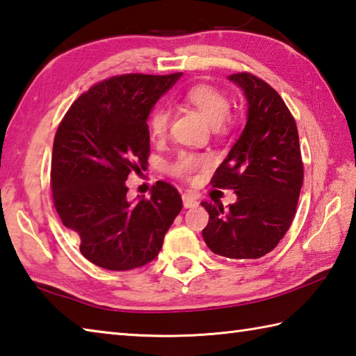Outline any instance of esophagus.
Listing matches in <instances>:
<instances>
[{
  "label": "esophagus",
  "instance_id": "34e87169",
  "mask_svg": "<svg viewBox=\"0 0 356 356\" xmlns=\"http://www.w3.org/2000/svg\"><path fill=\"white\" fill-rule=\"evenodd\" d=\"M182 200H184L185 209H193V207L197 205V199L193 195H190V193H184Z\"/></svg>",
  "mask_w": 356,
  "mask_h": 356
}]
</instances>
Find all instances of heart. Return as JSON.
<instances>
[{"label": "heart", "mask_w": 356, "mask_h": 356, "mask_svg": "<svg viewBox=\"0 0 356 356\" xmlns=\"http://www.w3.org/2000/svg\"><path fill=\"white\" fill-rule=\"evenodd\" d=\"M184 101L193 106L202 113L204 118L211 126H221L230 113V101L221 90L211 86H195L184 93ZM168 127H170V112L168 108L160 106L152 112L149 118V134L154 140H161L166 137ZM210 165V159L202 154L180 152L177 159L172 161L171 170L176 176L190 177L200 168Z\"/></svg>", "instance_id": "heart-1"}]
</instances>
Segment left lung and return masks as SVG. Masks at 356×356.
<instances>
[{"label": "left lung", "instance_id": "8db88e82", "mask_svg": "<svg viewBox=\"0 0 356 356\" xmlns=\"http://www.w3.org/2000/svg\"><path fill=\"white\" fill-rule=\"evenodd\" d=\"M229 81L248 101V121L211 185L235 190L236 202H202L210 219L205 244L218 255L245 260L269 254L293 222L303 182L299 134L280 95L257 76L236 73Z\"/></svg>", "mask_w": 356, "mask_h": 356}]
</instances>
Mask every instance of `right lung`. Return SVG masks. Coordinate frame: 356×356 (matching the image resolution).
Segmentation results:
<instances>
[{"instance_id":"obj_1","label":"right lung","mask_w":356,"mask_h":356,"mask_svg":"<svg viewBox=\"0 0 356 356\" xmlns=\"http://www.w3.org/2000/svg\"><path fill=\"white\" fill-rule=\"evenodd\" d=\"M182 73L122 74L81 95L57 129L51 160L54 207L81 240V254L108 270L145 266L182 210L172 185L127 200L126 180L149 157L147 116Z\"/></svg>"}]
</instances>
